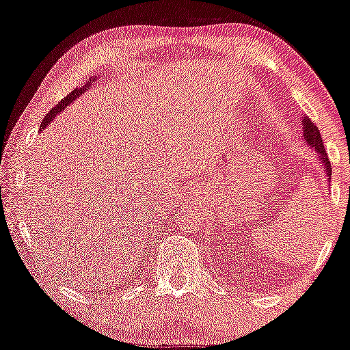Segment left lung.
Wrapping results in <instances>:
<instances>
[{"label":"left lung","instance_id":"8db88e82","mask_svg":"<svg viewBox=\"0 0 350 350\" xmlns=\"http://www.w3.org/2000/svg\"><path fill=\"white\" fill-rule=\"evenodd\" d=\"M301 124H303V140H305V143L310 146V148L317 151V157L319 159V164H321L324 174H326L327 183H331V163L329 159H327L326 151H324V145L321 140V135H319V130L317 125L308 119V117H301Z\"/></svg>","mask_w":350,"mask_h":350}]
</instances>
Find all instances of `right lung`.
Segmentation results:
<instances>
[{"label":"right lung","mask_w":350,"mask_h":350,"mask_svg":"<svg viewBox=\"0 0 350 350\" xmlns=\"http://www.w3.org/2000/svg\"><path fill=\"white\" fill-rule=\"evenodd\" d=\"M94 81H96V78L92 77V79H90V81H88L86 84H83L81 88H78V90L71 91L70 94L66 96L65 99H62L60 103H58V106H55V107L52 109V111H50V112L47 113V116H45V119H44V122H42V125H40V127H42V129L49 127V125H50V122H52V120L55 119V116H58V113L63 112V109H65L66 106H70L71 103H75V100H78L79 96H81L84 91H88V90H90V84H92V83H94Z\"/></svg>","instance_id":"add662e5"}]
</instances>
